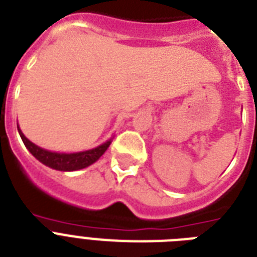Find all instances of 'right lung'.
Returning <instances> with one entry per match:
<instances>
[{
  "label": "right lung",
  "instance_id": "right-lung-1",
  "mask_svg": "<svg viewBox=\"0 0 257 257\" xmlns=\"http://www.w3.org/2000/svg\"><path fill=\"white\" fill-rule=\"evenodd\" d=\"M18 128V126H17ZM18 133L21 136L24 144L28 148L32 155H33L38 161H41L42 164L49 167L56 171H64V172H70V171H78V169L86 168L89 165H92L93 163H96L105 151L109 148V145L112 143V140H108L104 144L98 145L97 148L89 149V151H84V152H76V153H57V152H50L46 149H42L33 144L32 141L28 140L24 133L21 132V129L18 128Z\"/></svg>",
  "mask_w": 257,
  "mask_h": 257
}]
</instances>
